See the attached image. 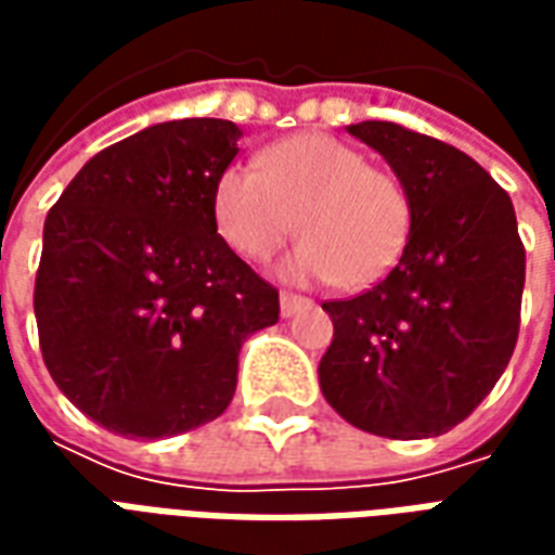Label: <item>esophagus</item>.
Returning <instances> with one entry per match:
<instances>
[{"label":"esophagus","instance_id":"esophagus-1","mask_svg":"<svg viewBox=\"0 0 555 555\" xmlns=\"http://www.w3.org/2000/svg\"><path fill=\"white\" fill-rule=\"evenodd\" d=\"M306 306H309V300L300 297V294H291V291H282V294H279V309H282V318H294V314L300 312V309H306Z\"/></svg>","mask_w":555,"mask_h":555}]
</instances>
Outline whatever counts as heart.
Masks as SVG:
<instances>
[{"label": "heart", "instance_id": "1", "mask_svg": "<svg viewBox=\"0 0 555 555\" xmlns=\"http://www.w3.org/2000/svg\"><path fill=\"white\" fill-rule=\"evenodd\" d=\"M306 241L282 261L294 282L348 291L392 273L413 231V202L392 171L369 166L357 147L326 133H300L270 145L258 171L231 166L214 186V222L243 258L261 261L297 231Z\"/></svg>", "mask_w": 555, "mask_h": 555}]
</instances>
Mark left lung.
<instances>
[{"instance_id": "left-lung-1", "label": "left lung", "mask_w": 555, "mask_h": 555, "mask_svg": "<svg viewBox=\"0 0 555 555\" xmlns=\"http://www.w3.org/2000/svg\"><path fill=\"white\" fill-rule=\"evenodd\" d=\"M392 166L413 231L392 273L324 302L333 341L318 380L353 428L440 437L485 401L512 360L526 253L508 193L464 151L392 121L348 127Z\"/></svg>"}]
</instances>
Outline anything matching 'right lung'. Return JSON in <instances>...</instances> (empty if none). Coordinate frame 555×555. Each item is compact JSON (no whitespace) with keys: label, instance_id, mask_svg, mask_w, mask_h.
Here are the masks:
<instances>
[{"label":"right lung","instance_id":"obj_1","mask_svg":"<svg viewBox=\"0 0 555 555\" xmlns=\"http://www.w3.org/2000/svg\"><path fill=\"white\" fill-rule=\"evenodd\" d=\"M241 127L181 118L103 147L43 222L35 318L55 386L121 437L183 434L229 408L279 291L217 234L214 186Z\"/></svg>","mask_w":555,"mask_h":555}]
</instances>
